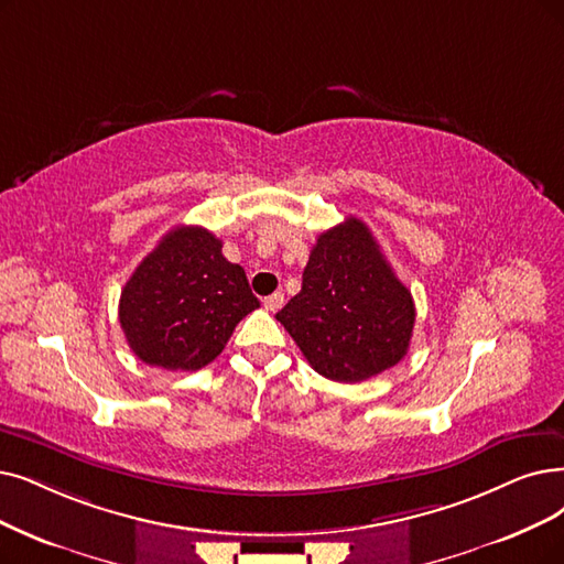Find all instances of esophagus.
I'll list each match as a JSON object with an SVG mask.
<instances>
[{
	"instance_id": "34e87169",
	"label": "esophagus",
	"mask_w": 564,
	"mask_h": 564,
	"mask_svg": "<svg viewBox=\"0 0 564 564\" xmlns=\"http://www.w3.org/2000/svg\"><path fill=\"white\" fill-rule=\"evenodd\" d=\"M284 305V294L282 291H275V294H270L268 299H263V307L270 312H278Z\"/></svg>"
}]
</instances>
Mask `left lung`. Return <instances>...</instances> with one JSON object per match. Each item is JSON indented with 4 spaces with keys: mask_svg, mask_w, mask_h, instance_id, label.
<instances>
[{
    "mask_svg": "<svg viewBox=\"0 0 564 564\" xmlns=\"http://www.w3.org/2000/svg\"><path fill=\"white\" fill-rule=\"evenodd\" d=\"M416 310L410 289L356 217L324 231L303 270V286L278 322L326 379L364 381L410 349Z\"/></svg>",
    "mask_w": 564,
    "mask_h": 564,
    "instance_id": "1",
    "label": "left lung"
}]
</instances>
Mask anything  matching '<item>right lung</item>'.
Wrapping results in <instances>:
<instances>
[{
  "label": "right lung",
  "instance_id": "right-lung-1",
  "mask_svg": "<svg viewBox=\"0 0 564 564\" xmlns=\"http://www.w3.org/2000/svg\"><path fill=\"white\" fill-rule=\"evenodd\" d=\"M259 307L245 270L204 227H175L139 263L120 296V326L143 364L194 372Z\"/></svg>",
  "mask_w": 564,
  "mask_h": 564
}]
</instances>
